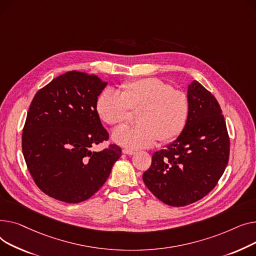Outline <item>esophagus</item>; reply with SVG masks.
<instances>
[{"instance_id":"obj_1","label":"esophagus","mask_w":256,"mask_h":256,"mask_svg":"<svg viewBox=\"0 0 256 256\" xmlns=\"http://www.w3.org/2000/svg\"><path fill=\"white\" fill-rule=\"evenodd\" d=\"M123 153L126 155H134L135 154L133 150H130V148H123Z\"/></svg>"}]
</instances>
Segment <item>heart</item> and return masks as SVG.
Returning <instances> with one entry per match:
<instances>
[{
	"label": "heart",
	"instance_id": "1",
	"mask_svg": "<svg viewBox=\"0 0 256 256\" xmlns=\"http://www.w3.org/2000/svg\"><path fill=\"white\" fill-rule=\"evenodd\" d=\"M131 110H138L140 124L116 130L112 140L129 148H144L158 140L162 144L172 142L182 134L190 116V101L184 92L154 78L127 82L120 93L104 90L98 97L97 112L110 126L127 123Z\"/></svg>",
	"mask_w": 256,
	"mask_h": 256
}]
</instances>
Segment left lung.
I'll use <instances>...</instances> for the list:
<instances>
[{
    "label": "left lung",
    "mask_w": 256,
    "mask_h": 256,
    "mask_svg": "<svg viewBox=\"0 0 256 256\" xmlns=\"http://www.w3.org/2000/svg\"><path fill=\"white\" fill-rule=\"evenodd\" d=\"M190 116L180 136L155 152L142 180L172 206L202 200L217 185L230 158V138L220 105L198 80L188 86Z\"/></svg>",
    "instance_id": "obj_1"
}]
</instances>
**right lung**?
Here are the masks:
<instances>
[{
	"label": "right lung",
	"mask_w": 256,
	"mask_h": 256,
	"mask_svg": "<svg viewBox=\"0 0 256 256\" xmlns=\"http://www.w3.org/2000/svg\"><path fill=\"white\" fill-rule=\"evenodd\" d=\"M108 82L97 75L69 71L34 96L22 130L28 170L39 189L68 204L88 200L106 181L122 148L93 146L108 140L97 112Z\"/></svg>",
	"instance_id": "right-lung-1"
}]
</instances>
